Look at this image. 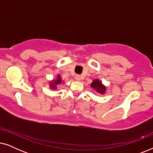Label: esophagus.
Returning <instances> with one entry per match:
<instances>
[{
  "label": "esophagus",
  "mask_w": 153,
  "mask_h": 153,
  "mask_svg": "<svg viewBox=\"0 0 153 153\" xmlns=\"http://www.w3.org/2000/svg\"><path fill=\"white\" fill-rule=\"evenodd\" d=\"M74 78H75V80L77 81H80L81 79L80 75H76Z\"/></svg>",
  "instance_id": "34e87169"
}]
</instances>
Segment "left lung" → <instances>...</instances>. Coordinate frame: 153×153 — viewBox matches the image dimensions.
Returning a JSON list of instances; mask_svg holds the SVG:
<instances>
[{
	"label": "left lung",
	"instance_id": "obj_1",
	"mask_svg": "<svg viewBox=\"0 0 153 153\" xmlns=\"http://www.w3.org/2000/svg\"><path fill=\"white\" fill-rule=\"evenodd\" d=\"M91 87L95 90V91L101 95H104L106 91V86H105L102 81L100 79H95L93 81V82L91 83Z\"/></svg>",
	"mask_w": 153,
	"mask_h": 153
}]
</instances>
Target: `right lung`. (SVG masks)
I'll list each match as a JSON object with an SVG mask.
<instances>
[{
	"label": "right lung",
	"instance_id": "right-lung-1",
	"mask_svg": "<svg viewBox=\"0 0 153 153\" xmlns=\"http://www.w3.org/2000/svg\"><path fill=\"white\" fill-rule=\"evenodd\" d=\"M62 83H64V82H62V77L60 74H58L57 76H56V79H53L50 81H49V88L52 90L57 89L58 88V85L59 84H61Z\"/></svg>",
	"mask_w": 153,
	"mask_h": 153
}]
</instances>
